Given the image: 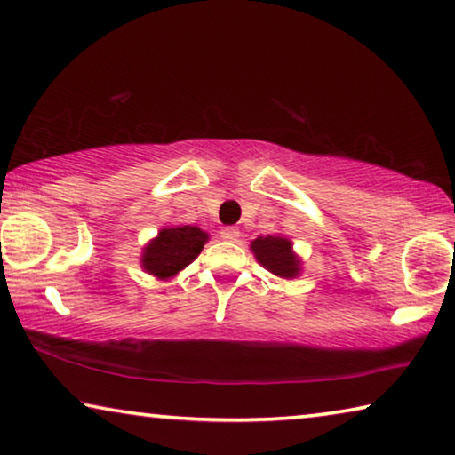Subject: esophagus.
Instances as JSON below:
<instances>
[{
	"label": "esophagus",
	"mask_w": 455,
	"mask_h": 455,
	"mask_svg": "<svg viewBox=\"0 0 455 455\" xmlns=\"http://www.w3.org/2000/svg\"><path fill=\"white\" fill-rule=\"evenodd\" d=\"M220 236L225 241H230V243H235V241H239V236H241V233H239V228L236 227H225L220 230Z\"/></svg>",
	"instance_id": "34e87169"
}]
</instances>
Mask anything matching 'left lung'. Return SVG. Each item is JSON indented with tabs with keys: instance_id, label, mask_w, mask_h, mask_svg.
<instances>
[{
	"instance_id": "8db88e82",
	"label": "left lung",
	"mask_w": 455,
	"mask_h": 455,
	"mask_svg": "<svg viewBox=\"0 0 455 455\" xmlns=\"http://www.w3.org/2000/svg\"><path fill=\"white\" fill-rule=\"evenodd\" d=\"M251 251L257 263L281 279H295L301 273V259L293 251V243L283 235L257 236L251 241Z\"/></svg>"
}]
</instances>
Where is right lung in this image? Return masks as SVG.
Returning <instances> with one entry per match:
<instances>
[{
	"label": "right lung",
	"mask_w": 455,
	"mask_h": 455,
	"mask_svg": "<svg viewBox=\"0 0 455 455\" xmlns=\"http://www.w3.org/2000/svg\"><path fill=\"white\" fill-rule=\"evenodd\" d=\"M211 235L200 227H164L141 251V269L157 279H170L200 255Z\"/></svg>",
	"instance_id": "1"
}]
</instances>
